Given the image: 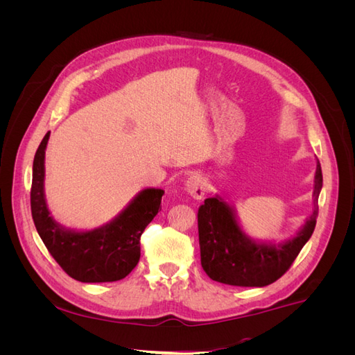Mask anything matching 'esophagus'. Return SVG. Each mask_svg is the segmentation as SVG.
Listing matches in <instances>:
<instances>
[{"label":"esophagus","mask_w":355,"mask_h":355,"mask_svg":"<svg viewBox=\"0 0 355 355\" xmlns=\"http://www.w3.org/2000/svg\"><path fill=\"white\" fill-rule=\"evenodd\" d=\"M185 188L188 194L194 200H201L204 196H206V189H207L206 182H204V179L198 175L189 176L185 184Z\"/></svg>","instance_id":"esophagus-1"}]
</instances>
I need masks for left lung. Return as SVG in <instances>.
Segmentation results:
<instances>
[{
  "instance_id": "obj_1",
  "label": "left lung",
  "mask_w": 355,
  "mask_h": 355,
  "mask_svg": "<svg viewBox=\"0 0 355 355\" xmlns=\"http://www.w3.org/2000/svg\"><path fill=\"white\" fill-rule=\"evenodd\" d=\"M323 187L317 164L315 209L293 240L280 245L257 244L240 230L231 207L222 198H206L198 207V240L201 266L214 282L240 287H263L277 282L292 266L314 232L318 218V196Z\"/></svg>"
}]
</instances>
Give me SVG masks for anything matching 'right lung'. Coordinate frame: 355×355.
<instances>
[{"label": "right lung", "mask_w": 355, "mask_h": 355, "mask_svg": "<svg viewBox=\"0 0 355 355\" xmlns=\"http://www.w3.org/2000/svg\"><path fill=\"white\" fill-rule=\"evenodd\" d=\"M50 132L42 139L32 167L31 211L42 243L59 266L81 283L123 280L141 257V235L158 210L163 189H144L120 216L90 232L63 230L50 216L44 200V151Z\"/></svg>", "instance_id": "right-lung-1"}]
</instances>
